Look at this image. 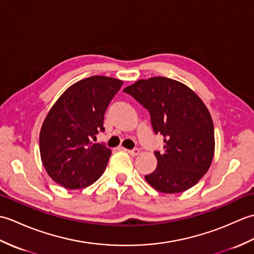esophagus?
<instances>
[{"mask_svg":"<svg viewBox=\"0 0 254 254\" xmlns=\"http://www.w3.org/2000/svg\"><path fill=\"white\" fill-rule=\"evenodd\" d=\"M127 152L130 154L131 156H136L139 153V149L138 148H133V149H127Z\"/></svg>","mask_w":254,"mask_h":254,"instance_id":"obj_1","label":"esophagus"}]
</instances>
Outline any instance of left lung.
I'll use <instances>...</instances> for the list:
<instances>
[{
  "label": "left lung",
  "instance_id": "8db88e82",
  "mask_svg": "<svg viewBox=\"0 0 254 254\" xmlns=\"http://www.w3.org/2000/svg\"><path fill=\"white\" fill-rule=\"evenodd\" d=\"M150 115L155 134L164 136L165 153L155 152L157 167L145 176L163 193H180L195 186L214 157V124L193 90L175 79H139L123 89Z\"/></svg>",
  "mask_w": 254,
  "mask_h": 254
}]
</instances>
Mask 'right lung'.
<instances>
[{"mask_svg": "<svg viewBox=\"0 0 254 254\" xmlns=\"http://www.w3.org/2000/svg\"><path fill=\"white\" fill-rule=\"evenodd\" d=\"M122 85L117 78L90 76L73 84L56 101L39 136L42 164L53 181L75 190L104 174L111 149L91 138L105 131V112Z\"/></svg>", "mask_w": 254, "mask_h": 254, "instance_id": "add662e5", "label": "right lung"}]
</instances>
